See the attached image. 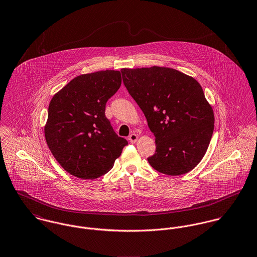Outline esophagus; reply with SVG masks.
<instances>
[{
	"label": "esophagus",
	"instance_id": "obj_1",
	"mask_svg": "<svg viewBox=\"0 0 257 257\" xmlns=\"http://www.w3.org/2000/svg\"><path fill=\"white\" fill-rule=\"evenodd\" d=\"M138 139H139V136L137 134H131L129 136V141L131 143H136L138 141Z\"/></svg>",
	"mask_w": 257,
	"mask_h": 257
}]
</instances>
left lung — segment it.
<instances>
[{
	"label": "left lung",
	"mask_w": 257,
	"mask_h": 257,
	"mask_svg": "<svg viewBox=\"0 0 257 257\" xmlns=\"http://www.w3.org/2000/svg\"><path fill=\"white\" fill-rule=\"evenodd\" d=\"M121 73L155 135L157 150L149 164L167 175L192 171L207 152L215 123L199 83L168 67L123 68Z\"/></svg>",
	"instance_id": "1"
}]
</instances>
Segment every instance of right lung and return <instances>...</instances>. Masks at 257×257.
<instances>
[{
    "mask_svg": "<svg viewBox=\"0 0 257 257\" xmlns=\"http://www.w3.org/2000/svg\"><path fill=\"white\" fill-rule=\"evenodd\" d=\"M119 71L83 74L56 92L44 126L46 143L59 165L82 179L107 171L128 143L105 117V103L121 86Z\"/></svg>",
    "mask_w": 257,
    "mask_h": 257,
    "instance_id": "right-lung-1",
    "label": "right lung"
}]
</instances>
